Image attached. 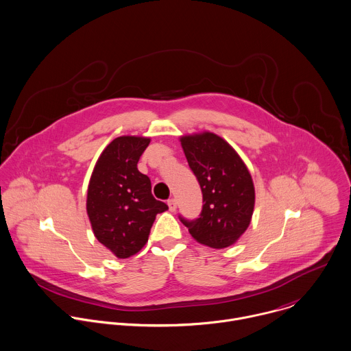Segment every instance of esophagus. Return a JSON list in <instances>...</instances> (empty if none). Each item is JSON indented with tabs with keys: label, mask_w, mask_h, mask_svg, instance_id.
<instances>
[{
	"label": "esophagus",
	"mask_w": 351,
	"mask_h": 351,
	"mask_svg": "<svg viewBox=\"0 0 351 351\" xmlns=\"http://www.w3.org/2000/svg\"><path fill=\"white\" fill-rule=\"evenodd\" d=\"M168 206H169V210H171V212H175V210H176V208H178V202H176V199H175V198L168 199Z\"/></svg>",
	"instance_id": "1"
}]
</instances>
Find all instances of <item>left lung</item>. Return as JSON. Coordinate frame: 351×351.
<instances>
[{"label": "left lung", "mask_w": 351, "mask_h": 351, "mask_svg": "<svg viewBox=\"0 0 351 351\" xmlns=\"http://www.w3.org/2000/svg\"><path fill=\"white\" fill-rule=\"evenodd\" d=\"M180 142L201 186L204 205L198 219H179L197 242L228 247L252 221L256 194L250 172L232 146L213 132L184 135Z\"/></svg>", "instance_id": "obj_1"}]
</instances>
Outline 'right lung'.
I'll return each mask as SVG.
<instances>
[{
    "label": "right lung",
    "instance_id": "1",
    "mask_svg": "<svg viewBox=\"0 0 351 351\" xmlns=\"http://www.w3.org/2000/svg\"><path fill=\"white\" fill-rule=\"evenodd\" d=\"M143 136H119L101 153L87 189V215L99 243L117 258L136 254L167 204L152 195L150 179L136 164L149 146Z\"/></svg>",
    "mask_w": 351,
    "mask_h": 351
}]
</instances>
